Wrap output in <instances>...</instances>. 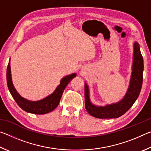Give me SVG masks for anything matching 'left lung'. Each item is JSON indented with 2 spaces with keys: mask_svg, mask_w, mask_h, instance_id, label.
<instances>
[{
  "mask_svg": "<svg viewBox=\"0 0 151 151\" xmlns=\"http://www.w3.org/2000/svg\"><path fill=\"white\" fill-rule=\"evenodd\" d=\"M144 69L142 56L140 53L139 45L137 42L134 43L133 63L132 71L129 88L125 96L118 103L97 106L92 104L89 98V90L87 84L85 83V108L91 116L99 119L118 118L129 111L139 96L142 85V73Z\"/></svg>",
  "mask_w": 151,
  "mask_h": 151,
  "instance_id": "1",
  "label": "left lung"
}]
</instances>
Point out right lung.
Listing matches in <instances>:
<instances>
[{"label": "right lung", "instance_id": "add662e5", "mask_svg": "<svg viewBox=\"0 0 151 151\" xmlns=\"http://www.w3.org/2000/svg\"><path fill=\"white\" fill-rule=\"evenodd\" d=\"M76 76V73L66 76L60 81V84L57 86L54 93L48 96L42 100L38 101H30L24 99L18 93L16 89L14 87L12 82L11 66H10V60L6 70V81L9 90L11 93L12 96L16 101L18 105L22 110L27 112L37 114H47L52 111L56 109L60 103L61 96L63 95L64 90L69 82Z\"/></svg>", "mask_w": 151, "mask_h": 151}]
</instances>
